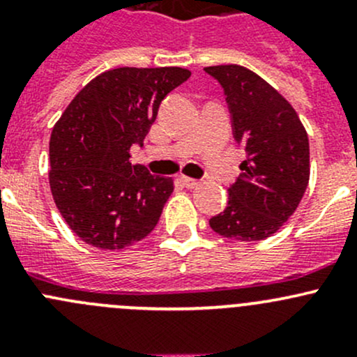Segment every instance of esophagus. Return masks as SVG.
Returning a JSON list of instances; mask_svg holds the SVG:
<instances>
[{
  "label": "esophagus",
  "instance_id": "1",
  "mask_svg": "<svg viewBox=\"0 0 357 357\" xmlns=\"http://www.w3.org/2000/svg\"><path fill=\"white\" fill-rule=\"evenodd\" d=\"M183 185L188 186V188H195V186H199V179H193V178H188V176H183L181 178Z\"/></svg>",
  "mask_w": 357,
  "mask_h": 357
}]
</instances>
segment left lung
Listing matches in <instances>:
<instances>
[{
    "label": "left lung",
    "mask_w": 357,
    "mask_h": 357,
    "mask_svg": "<svg viewBox=\"0 0 357 357\" xmlns=\"http://www.w3.org/2000/svg\"><path fill=\"white\" fill-rule=\"evenodd\" d=\"M221 84L233 138L245 149L225 211L208 219L218 235L257 242L278 231L309 183V139L294 107L257 74L240 66L205 67Z\"/></svg>",
    "instance_id": "1"
}]
</instances>
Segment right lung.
Listing matches in <instances>:
<instances>
[{
    "label": "right lung",
    "instance_id": "right-lung-1",
    "mask_svg": "<svg viewBox=\"0 0 357 357\" xmlns=\"http://www.w3.org/2000/svg\"><path fill=\"white\" fill-rule=\"evenodd\" d=\"M192 72L121 67L75 95L50 139V186L60 214L89 245L119 250L139 242L160 219L172 178L129 162L143 146L162 100Z\"/></svg>",
    "mask_w": 357,
    "mask_h": 357
}]
</instances>
